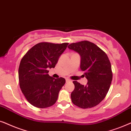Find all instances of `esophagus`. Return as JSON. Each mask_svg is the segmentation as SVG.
<instances>
[{"instance_id":"obj_1","label":"esophagus","mask_w":131,"mask_h":131,"mask_svg":"<svg viewBox=\"0 0 131 131\" xmlns=\"http://www.w3.org/2000/svg\"><path fill=\"white\" fill-rule=\"evenodd\" d=\"M66 82L67 83H69V82H71V80L69 79V78H66Z\"/></svg>"}]
</instances>
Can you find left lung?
<instances>
[{
  "label": "left lung",
  "mask_w": 131,
  "mask_h": 131,
  "mask_svg": "<svg viewBox=\"0 0 131 131\" xmlns=\"http://www.w3.org/2000/svg\"><path fill=\"white\" fill-rule=\"evenodd\" d=\"M81 56L80 69L88 80L84 86L74 81L71 97L72 103L81 108H90L100 103L107 95L113 79L111 63L107 54L88 41L72 43L68 47Z\"/></svg>",
  "instance_id": "8db88e82"
}]
</instances>
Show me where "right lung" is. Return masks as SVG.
I'll list each match as a JSON object with an SVG mask.
<instances>
[{"label":"right lung","mask_w":131,"mask_h":131,"mask_svg":"<svg viewBox=\"0 0 131 131\" xmlns=\"http://www.w3.org/2000/svg\"><path fill=\"white\" fill-rule=\"evenodd\" d=\"M68 45L67 42L38 43L21 60L18 69L20 87L28 102L34 107L45 108L56 102L65 79L50 77L48 69L55 67Z\"/></svg>","instance_id":"obj_1"}]
</instances>
